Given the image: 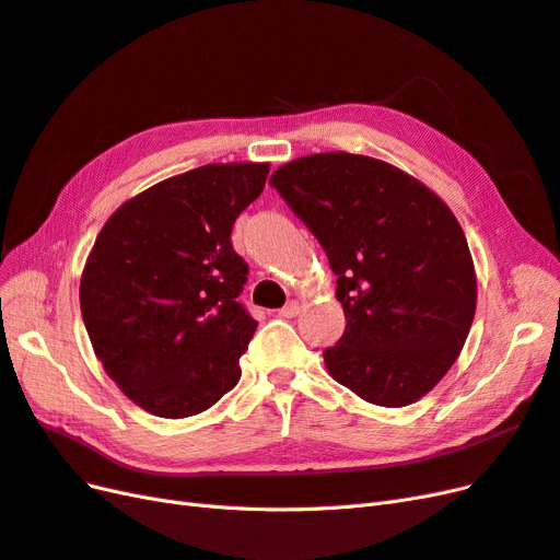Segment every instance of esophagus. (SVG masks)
I'll list each match as a JSON object with an SVG mask.
<instances>
[{"label": "esophagus", "instance_id": "obj_1", "mask_svg": "<svg viewBox=\"0 0 560 560\" xmlns=\"http://www.w3.org/2000/svg\"><path fill=\"white\" fill-rule=\"evenodd\" d=\"M299 308H301L299 301H290L284 308L278 311V315H280V317H296V315H299Z\"/></svg>", "mask_w": 560, "mask_h": 560}]
</instances>
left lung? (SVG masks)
<instances>
[{
    "mask_svg": "<svg viewBox=\"0 0 560 560\" xmlns=\"http://www.w3.org/2000/svg\"><path fill=\"white\" fill-rule=\"evenodd\" d=\"M270 184L327 252L348 317L329 376L399 409L460 354L477 311L463 226L425 184L385 161L329 151L280 165Z\"/></svg>",
    "mask_w": 560,
    "mask_h": 560,
    "instance_id": "8db88e82",
    "label": "left lung"
}]
</instances>
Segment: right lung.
Instances as JSON below:
<instances>
[{
  "mask_svg": "<svg viewBox=\"0 0 560 560\" xmlns=\"http://www.w3.org/2000/svg\"><path fill=\"white\" fill-rule=\"evenodd\" d=\"M268 163H210L132 196L100 231L81 273L83 325L124 395L159 418L210 409L241 381L257 319L238 299L231 245Z\"/></svg>",
  "mask_w": 560,
  "mask_h": 560,
  "instance_id": "right-lung-1",
  "label": "right lung"
}]
</instances>
